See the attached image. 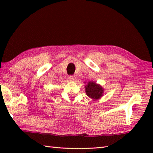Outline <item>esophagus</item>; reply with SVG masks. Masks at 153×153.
Returning <instances> with one entry per match:
<instances>
[{"instance_id":"34e87169","label":"esophagus","mask_w":153,"mask_h":153,"mask_svg":"<svg viewBox=\"0 0 153 153\" xmlns=\"http://www.w3.org/2000/svg\"><path fill=\"white\" fill-rule=\"evenodd\" d=\"M69 79L70 81H75L76 80V77H75L74 76H70Z\"/></svg>"}]
</instances>
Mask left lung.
<instances>
[{
  "label": "left lung",
  "mask_w": 153,
  "mask_h": 153,
  "mask_svg": "<svg viewBox=\"0 0 153 153\" xmlns=\"http://www.w3.org/2000/svg\"><path fill=\"white\" fill-rule=\"evenodd\" d=\"M85 88L87 95L93 100L99 99L103 95V88L96 82H89Z\"/></svg>",
  "instance_id": "obj_1"
}]
</instances>
